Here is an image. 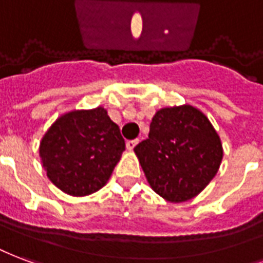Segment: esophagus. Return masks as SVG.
<instances>
[{
	"mask_svg": "<svg viewBox=\"0 0 263 263\" xmlns=\"http://www.w3.org/2000/svg\"><path fill=\"white\" fill-rule=\"evenodd\" d=\"M137 141H139V140H129V141H127V143H126V147H127V150H133L134 147H136V144H137Z\"/></svg>",
	"mask_w": 263,
	"mask_h": 263,
	"instance_id": "1",
	"label": "esophagus"
}]
</instances>
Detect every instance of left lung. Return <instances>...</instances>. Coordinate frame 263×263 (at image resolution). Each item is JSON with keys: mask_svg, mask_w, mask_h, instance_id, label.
<instances>
[{"mask_svg": "<svg viewBox=\"0 0 263 263\" xmlns=\"http://www.w3.org/2000/svg\"><path fill=\"white\" fill-rule=\"evenodd\" d=\"M134 153L154 192L172 203L186 202L202 192L223 160L217 132L191 105L160 109L148 139L136 145Z\"/></svg>", "mask_w": 263, "mask_h": 263, "instance_id": "8db88e82", "label": "left lung"}]
</instances>
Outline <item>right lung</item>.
<instances>
[{
    "label": "right lung",
    "mask_w": 263,
    "mask_h": 263,
    "mask_svg": "<svg viewBox=\"0 0 263 263\" xmlns=\"http://www.w3.org/2000/svg\"><path fill=\"white\" fill-rule=\"evenodd\" d=\"M124 148L119 126L99 106L60 116L43 136L39 154L55 186L87 196L105 186Z\"/></svg>",
    "instance_id": "obj_1"
}]
</instances>
